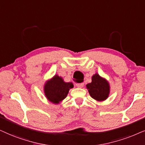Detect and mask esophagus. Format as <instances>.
Masks as SVG:
<instances>
[{
  "label": "esophagus",
  "mask_w": 145,
  "mask_h": 145,
  "mask_svg": "<svg viewBox=\"0 0 145 145\" xmlns=\"http://www.w3.org/2000/svg\"><path fill=\"white\" fill-rule=\"evenodd\" d=\"M76 86L78 87V88H82L84 87V83H78V84H76Z\"/></svg>",
  "instance_id": "obj_1"
}]
</instances>
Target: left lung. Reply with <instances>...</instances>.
Instances as JSON below:
<instances>
[{"label":"left lung","mask_w":145,"mask_h":145,"mask_svg":"<svg viewBox=\"0 0 145 145\" xmlns=\"http://www.w3.org/2000/svg\"><path fill=\"white\" fill-rule=\"evenodd\" d=\"M89 93L93 99L97 101L107 99L110 93V86L106 79L96 73L91 78V82L86 85Z\"/></svg>","instance_id":"left-lung-1"}]
</instances>
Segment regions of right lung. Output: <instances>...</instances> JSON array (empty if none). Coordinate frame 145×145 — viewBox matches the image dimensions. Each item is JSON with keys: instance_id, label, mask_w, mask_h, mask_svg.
<instances>
[{"instance_id": "right-lung-1", "label": "right lung", "mask_w": 145, "mask_h": 145, "mask_svg": "<svg viewBox=\"0 0 145 145\" xmlns=\"http://www.w3.org/2000/svg\"><path fill=\"white\" fill-rule=\"evenodd\" d=\"M73 88V83L65 82L61 77L55 75L52 78L46 81L44 91L48 101L54 104H59L67 97L69 89Z\"/></svg>"}]
</instances>
